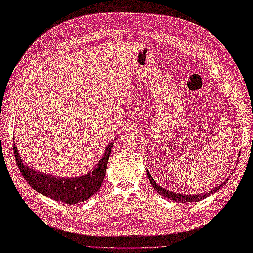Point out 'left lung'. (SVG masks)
Segmentation results:
<instances>
[{
    "mask_svg": "<svg viewBox=\"0 0 253 253\" xmlns=\"http://www.w3.org/2000/svg\"><path fill=\"white\" fill-rule=\"evenodd\" d=\"M147 176L148 178H149V181L151 183V186L153 187V189H155L157 191V193H159L161 196H163V198H166V199H169V200H173V201H176L178 203H192V202H199L203 199L207 198V196H209L211 194H213L215 191H218L219 189L222 188L224 184L227 182V180H229V178L227 179L222 182L221 184H219L218 187H215L213 189H211V191H207V192H204V193H200V194H180V193H176V192H173V191H169V190H166L164 188H162L161 186H159V184L153 180V178L151 177V175L148 173L147 171Z\"/></svg>",
    "mask_w": 253,
    "mask_h": 253,
    "instance_id": "obj_1",
    "label": "left lung"
}]
</instances>
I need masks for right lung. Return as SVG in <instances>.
Masks as SVG:
<instances>
[{"label":"right lung","instance_id":"right-lung-1","mask_svg":"<svg viewBox=\"0 0 253 253\" xmlns=\"http://www.w3.org/2000/svg\"><path fill=\"white\" fill-rule=\"evenodd\" d=\"M15 139L13 140L16 162L24 179L35 191L49 196L54 201L63 202L64 204H77L90 199L102 186L106 173L108 158L112 151L114 140L108 143L102 159L95 168L84 176L75 178H60L40 173L22 162V159L17 149Z\"/></svg>","mask_w":253,"mask_h":253}]
</instances>
